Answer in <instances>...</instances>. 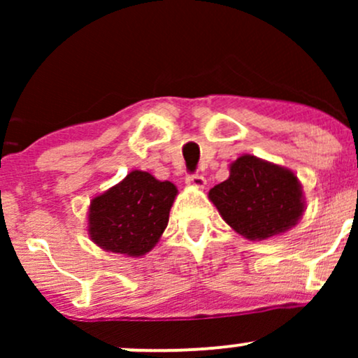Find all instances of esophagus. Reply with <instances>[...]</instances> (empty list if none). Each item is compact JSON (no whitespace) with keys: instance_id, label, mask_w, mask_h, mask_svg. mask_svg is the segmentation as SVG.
<instances>
[{"instance_id":"34e87169","label":"esophagus","mask_w":358,"mask_h":358,"mask_svg":"<svg viewBox=\"0 0 358 358\" xmlns=\"http://www.w3.org/2000/svg\"><path fill=\"white\" fill-rule=\"evenodd\" d=\"M187 185L188 187H195V188H205L207 185V180L202 175H190L187 176Z\"/></svg>"}]
</instances>
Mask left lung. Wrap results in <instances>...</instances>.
<instances>
[{"label":"left lung","instance_id":"1","mask_svg":"<svg viewBox=\"0 0 358 358\" xmlns=\"http://www.w3.org/2000/svg\"><path fill=\"white\" fill-rule=\"evenodd\" d=\"M229 178L208 192L222 219L249 241H266L293 229L306 210L298 176L289 168L252 155L229 166Z\"/></svg>","mask_w":358,"mask_h":358}]
</instances>
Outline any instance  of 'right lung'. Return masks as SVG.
<instances>
[{"label": "right lung", "instance_id": "obj_1", "mask_svg": "<svg viewBox=\"0 0 358 358\" xmlns=\"http://www.w3.org/2000/svg\"><path fill=\"white\" fill-rule=\"evenodd\" d=\"M178 190L171 182L133 170L109 190L90 200L87 232L106 252L141 257L165 232Z\"/></svg>", "mask_w": 358, "mask_h": 358}]
</instances>
